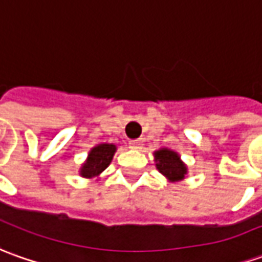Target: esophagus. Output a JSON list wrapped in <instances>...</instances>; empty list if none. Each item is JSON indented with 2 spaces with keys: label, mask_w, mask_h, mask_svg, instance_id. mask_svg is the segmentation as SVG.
<instances>
[{
  "label": "esophagus",
  "mask_w": 262,
  "mask_h": 262,
  "mask_svg": "<svg viewBox=\"0 0 262 262\" xmlns=\"http://www.w3.org/2000/svg\"><path fill=\"white\" fill-rule=\"evenodd\" d=\"M129 146H130V149H142V146H143V140H140V139L130 140V142H129Z\"/></svg>",
  "instance_id": "1"
}]
</instances>
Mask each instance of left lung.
<instances>
[{"instance_id":"left-lung-1","label":"left lung","mask_w":262,"mask_h":262,"mask_svg":"<svg viewBox=\"0 0 262 262\" xmlns=\"http://www.w3.org/2000/svg\"><path fill=\"white\" fill-rule=\"evenodd\" d=\"M155 162L156 169L162 175L166 176L169 181L178 182L185 179V175L188 172L186 165L181 161V156L170 150V149H159L155 152Z\"/></svg>"}]
</instances>
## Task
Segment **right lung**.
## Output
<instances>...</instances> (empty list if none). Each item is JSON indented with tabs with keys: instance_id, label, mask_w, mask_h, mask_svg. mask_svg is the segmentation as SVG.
Masks as SVG:
<instances>
[{
	"instance_id": "1",
	"label": "right lung",
	"mask_w": 262,
	"mask_h": 262,
	"mask_svg": "<svg viewBox=\"0 0 262 262\" xmlns=\"http://www.w3.org/2000/svg\"><path fill=\"white\" fill-rule=\"evenodd\" d=\"M115 152H116V146L112 143H101V145L94 146L89 152L87 161L80 169V175L89 179L99 176L110 165Z\"/></svg>"
}]
</instances>
